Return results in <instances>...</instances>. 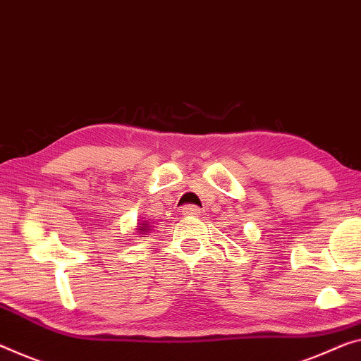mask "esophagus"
<instances>
[{
    "label": "esophagus",
    "instance_id": "1",
    "mask_svg": "<svg viewBox=\"0 0 361 361\" xmlns=\"http://www.w3.org/2000/svg\"><path fill=\"white\" fill-rule=\"evenodd\" d=\"M198 214H200V208L193 207V204H187V207L182 209V216H184V218H195Z\"/></svg>",
    "mask_w": 361,
    "mask_h": 361
}]
</instances>
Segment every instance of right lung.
<instances>
[{"mask_svg": "<svg viewBox=\"0 0 361 361\" xmlns=\"http://www.w3.org/2000/svg\"><path fill=\"white\" fill-rule=\"evenodd\" d=\"M135 231L138 232V234H140V237L148 235L149 232H152V229H149V221H147V219L138 221L137 226H135Z\"/></svg>", "mask_w": 361, "mask_h": 361, "instance_id": "obj_1", "label": "right lung"}]
</instances>
